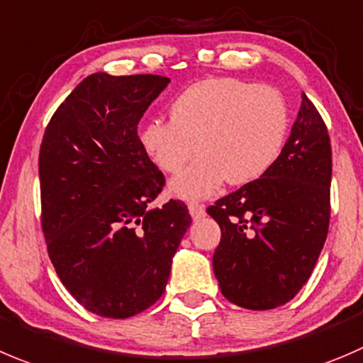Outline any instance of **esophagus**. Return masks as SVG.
Instances as JSON below:
<instances>
[{
  "instance_id": "1",
  "label": "esophagus",
  "mask_w": 363,
  "mask_h": 363,
  "mask_svg": "<svg viewBox=\"0 0 363 363\" xmlns=\"http://www.w3.org/2000/svg\"><path fill=\"white\" fill-rule=\"evenodd\" d=\"M189 212H191L192 219H201V217H205V206L196 201H191L189 203Z\"/></svg>"
}]
</instances>
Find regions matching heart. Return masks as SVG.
<instances>
[{"instance_id":"heart-1","label":"heart","mask_w":363,"mask_h":363,"mask_svg":"<svg viewBox=\"0 0 363 363\" xmlns=\"http://www.w3.org/2000/svg\"><path fill=\"white\" fill-rule=\"evenodd\" d=\"M289 132V108L281 92L237 78H206L179 92L169 105V121L140 126V143L184 199L213 196L228 179L246 185L262 178L281 155Z\"/></svg>"}]
</instances>
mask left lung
Masks as SVG:
<instances>
[{
    "label": "left lung",
    "instance_id": "left-lung-1",
    "mask_svg": "<svg viewBox=\"0 0 363 363\" xmlns=\"http://www.w3.org/2000/svg\"><path fill=\"white\" fill-rule=\"evenodd\" d=\"M276 164L217 199L213 272L224 298L247 310L291 301L312 274L330 226L331 146L323 117L303 92Z\"/></svg>",
    "mask_w": 363,
    "mask_h": 363
}]
</instances>
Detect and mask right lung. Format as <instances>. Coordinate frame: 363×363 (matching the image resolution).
<instances>
[{
    "mask_svg": "<svg viewBox=\"0 0 363 363\" xmlns=\"http://www.w3.org/2000/svg\"><path fill=\"white\" fill-rule=\"evenodd\" d=\"M169 82L94 72L44 132L39 178L48 253L64 287L96 315L128 319L155 305L192 223L179 199L150 206L165 179L137 133Z\"/></svg>",
    "mask_w": 363,
    "mask_h": 363,
    "instance_id": "right-lung-1",
    "label": "right lung"
}]
</instances>
